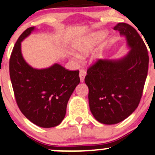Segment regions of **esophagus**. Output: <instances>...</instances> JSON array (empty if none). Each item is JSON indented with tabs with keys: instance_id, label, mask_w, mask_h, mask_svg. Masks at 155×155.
<instances>
[{
	"instance_id": "34e87169",
	"label": "esophagus",
	"mask_w": 155,
	"mask_h": 155,
	"mask_svg": "<svg viewBox=\"0 0 155 155\" xmlns=\"http://www.w3.org/2000/svg\"><path fill=\"white\" fill-rule=\"evenodd\" d=\"M87 75V73L84 70H80L79 71V77H80V81H81V82H83L84 81V78H85V76Z\"/></svg>"
}]
</instances>
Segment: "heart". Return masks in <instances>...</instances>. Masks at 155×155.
Returning <instances> with one entry per match:
<instances>
[{"label": "heart", "mask_w": 155, "mask_h": 155, "mask_svg": "<svg viewBox=\"0 0 155 155\" xmlns=\"http://www.w3.org/2000/svg\"><path fill=\"white\" fill-rule=\"evenodd\" d=\"M106 33L104 31H99L90 35V36L84 38L77 41L74 44V49L80 54L87 55L90 54L93 49L102 40L106 38Z\"/></svg>", "instance_id": "obj_1"}]
</instances>
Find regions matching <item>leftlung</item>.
<instances>
[{"label":"left lung","instance_id":"left-lung-1","mask_svg":"<svg viewBox=\"0 0 155 155\" xmlns=\"http://www.w3.org/2000/svg\"><path fill=\"white\" fill-rule=\"evenodd\" d=\"M114 30L125 37L130 50L120 59L97 60L84 79L90 111L105 124L122 122L138 107L149 67L147 47L136 29L121 22Z\"/></svg>","mask_w":155,"mask_h":155}]
</instances>
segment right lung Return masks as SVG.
<instances>
[{"label": "right lung", "instance_id": "obj_1", "mask_svg": "<svg viewBox=\"0 0 155 155\" xmlns=\"http://www.w3.org/2000/svg\"><path fill=\"white\" fill-rule=\"evenodd\" d=\"M35 30L31 27L19 37L9 60L10 78L18 107L33 124L49 128L61 123L68 102L80 82L79 71L58 63L47 68L31 66L23 58L21 42Z\"/></svg>", "mask_w": 155, "mask_h": 155}]
</instances>
